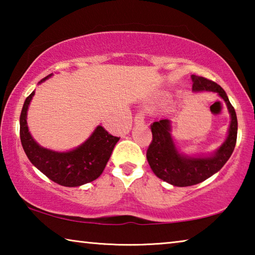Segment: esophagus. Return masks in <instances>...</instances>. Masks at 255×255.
Returning a JSON list of instances; mask_svg holds the SVG:
<instances>
[{
	"label": "esophagus",
	"instance_id": "1",
	"mask_svg": "<svg viewBox=\"0 0 255 255\" xmlns=\"http://www.w3.org/2000/svg\"><path fill=\"white\" fill-rule=\"evenodd\" d=\"M144 119H145L144 114H137L135 116V119H133V123H135L136 125H141V124H144Z\"/></svg>",
	"mask_w": 255,
	"mask_h": 255
}]
</instances>
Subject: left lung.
<instances>
[{
  "label": "left lung",
  "mask_w": 255,
  "mask_h": 255,
  "mask_svg": "<svg viewBox=\"0 0 255 255\" xmlns=\"http://www.w3.org/2000/svg\"><path fill=\"white\" fill-rule=\"evenodd\" d=\"M192 91L215 92L226 103L231 122L223 144L213 153L189 155L178 148L172 136V122L162 119L152 125L153 140L146 153L154 174L174 187H189L202 182L222 169L235 148L237 118L226 92L221 85L205 77L191 75Z\"/></svg>",
  "instance_id": "1"
}]
</instances>
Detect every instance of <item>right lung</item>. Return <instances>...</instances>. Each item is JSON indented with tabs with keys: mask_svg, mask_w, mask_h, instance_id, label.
I'll return each mask as SVG.
<instances>
[{
	"mask_svg": "<svg viewBox=\"0 0 255 255\" xmlns=\"http://www.w3.org/2000/svg\"><path fill=\"white\" fill-rule=\"evenodd\" d=\"M49 74L39 83H44ZM34 91L25 99L20 116V139L29 161L47 178L64 187H80L92 182L102 174L119 137L110 135L102 126L94 128L88 139L65 152L42 147L29 131L27 115Z\"/></svg>",
	"mask_w": 255,
	"mask_h": 255,
	"instance_id": "obj_1",
	"label": "right lung"
}]
</instances>
